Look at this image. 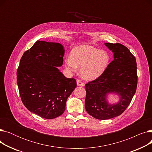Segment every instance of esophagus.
Returning a JSON list of instances; mask_svg holds the SVG:
<instances>
[{
  "label": "esophagus",
  "mask_w": 152,
  "mask_h": 152,
  "mask_svg": "<svg viewBox=\"0 0 152 152\" xmlns=\"http://www.w3.org/2000/svg\"><path fill=\"white\" fill-rule=\"evenodd\" d=\"M76 83H77V85L78 86H81V87H83L84 86V83L81 81H80V80H79V79H77V80L76 81Z\"/></svg>",
  "instance_id": "esophagus-1"
}]
</instances>
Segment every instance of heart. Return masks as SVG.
I'll return each instance as SVG.
<instances>
[{
    "instance_id": "obj_1",
    "label": "heart",
    "mask_w": 152,
    "mask_h": 152,
    "mask_svg": "<svg viewBox=\"0 0 152 152\" xmlns=\"http://www.w3.org/2000/svg\"><path fill=\"white\" fill-rule=\"evenodd\" d=\"M71 57L65 59V65L69 71L81 68V76L86 80L92 81L100 77L107 69L110 63L107 52L91 45H81L75 47Z\"/></svg>"
}]
</instances>
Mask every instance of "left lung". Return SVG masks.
Wrapping results in <instances>:
<instances>
[{
	"label": "left lung",
	"instance_id": "left-lung-1",
	"mask_svg": "<svg viewBox=\"0 0 152 152\" xmlns=\"http://www.w3.org/2000/svg\"><path fill=\"white\" fill-rule=\"evenodd\" d=\"M113 53L114 60L95 80L86 84L85 108L97 119H108L120 115L129 106L137 85V63L134 56L124 45L105 43ZM110 94H117L119 100L109 103Z\"/></svg>",
	"mask_w": 152,
	"mask_h": 152
}]
</instances>
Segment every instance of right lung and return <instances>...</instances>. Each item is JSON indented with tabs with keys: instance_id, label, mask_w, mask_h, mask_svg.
<instances>
[{
	"instance_id": "1",
	"label": "right lung",
	"mask_w": 152,
	"mask_h": 152,
	"mask_svg": "<svg viewBox=\"0 0 152 152\" xmlns=\"http://www.w3.org/2000/svg\"><path fill=\"white\" fill-rule=\"evenodd\" d=\"M62 44L37 41L23 55L17 69V84L22 102L31 112L53 119L65 110L68 98L76 87L57 67L63 65Z\"/></svg>"
}]
</instances>
